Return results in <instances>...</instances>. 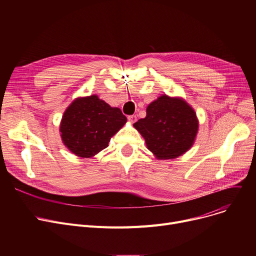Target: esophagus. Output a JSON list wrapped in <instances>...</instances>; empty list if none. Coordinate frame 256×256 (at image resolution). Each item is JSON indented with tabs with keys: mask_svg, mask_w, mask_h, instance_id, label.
Masks as SVG:
<instances>
[{
	"mask_svg": "<svg viewBox=\"0 0 256 256\" xmlns=\"http://www.w3.org/2000/svg\"><path fill=\"white\" fill-rule=\"evenodd\" d=\"M128 120L130 121V122H132V124L136 122V121H137V116L136 115H130V116H128Z\"/></svg>",
	"mask_w": 256,
	"mask_h": 256,
	"instance_id": "1",
	"label": "esophagus"
}]
</instances>
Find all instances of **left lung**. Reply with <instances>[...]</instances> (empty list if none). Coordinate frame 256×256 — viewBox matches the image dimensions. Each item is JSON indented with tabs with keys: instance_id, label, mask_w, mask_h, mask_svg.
<instances>
[{
	"instance_id": "obj_1",
	"label": "left lung",
	"mask_w": 256,
	"mask_h": 256,
	"mask_svg": "<svg viewBox=\"0 0 256 256\" xmlns=\"http://www.w3.org/2000/svg\"><path fill=\"white\" fill-rule=\"evenodd\" d=\"M134 126L158 158L169 160L190 150L198 130V120L184 100L162 96L147 106L146 117Z\"/></svg>"
}]
</instances>
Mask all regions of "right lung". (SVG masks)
<instances>
[{
    "label": "right lung",
    "instance_id": "1",
    "mask_svg": "<svg viewBox=\"0 0 256 256\" xmlns=\"http://www.w3.org/2000/svg\"><path fill=\"white\" fill-rule=\"evenodd\" d=\"M126 122L118 108H112L96 96L76 98L64 112L61 121L63 143L72 152L90 158L108 147L111 137Z\"/></svg>",
    "mask_w": 256,
    "mask_h": 256
}]
</instances>
